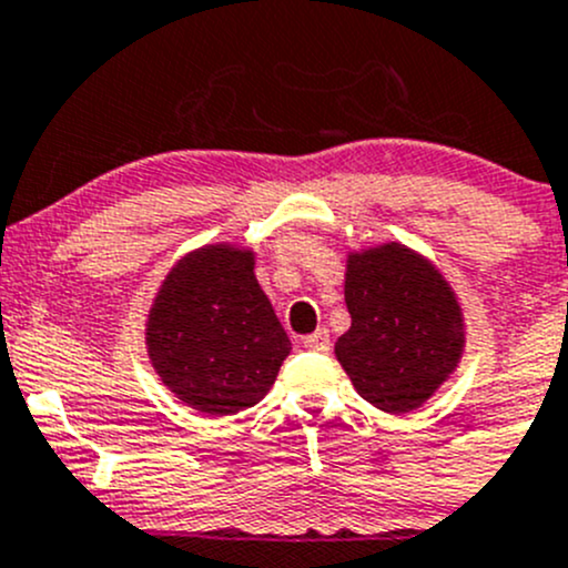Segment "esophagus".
Segmentation results:
<instances>
[{"label": "esophagus", "instance_id": "esophagus-1", "mask_svg": "<svg viewBox=\"0 0 568 568\" xmlns=\"http://www.w3.org/2000/svg\"><path fill=\"white\" fill-rule=\"evenodd\" d=\"M303 347H308V351H314V353H328L331 351V334L325 328H317L314 334H308L306 339H303Z\"/></svg>", "mask_w": 568, "mask_h": 568}]
</instances>
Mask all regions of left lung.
Returning <instances> with one entry per match:
<instances>
[{
  "label": "left lung",
  "mask_w": 568,
  "mask_h": 568,
  "mask_svg": "<svg viewBox=\"0 0 568 568\" xmlns=\"http://www.w3.org/2000/svg\"><path fill=\"white\" fill-rule=\"evenodd\" d=\"M351 328L336 358L358 395L386 414L423 406L464 351V320L450 284L406 245H381L347 260Z\"/></svg>",
  "instance_id": "obj_1"
}]
</instances>
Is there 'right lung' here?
<instances>
[{
    "instance_id": "right-lung-1",
    "label": "right lung",
    "mask_w": 568,
    "mask_h": 568,
    "mask_svg": "<svg viewBox=\"0 0 568 568\" xmlns=\"http://www.w3.org/2000/svg\"><path fill=\"white\" fill-rule=\"evenodd\" d=\"M145 345L162 384L210 417L256 406L290 356L254 254L206 245L173 265L149 312Z\"/></svg>"
}]
</instances>
